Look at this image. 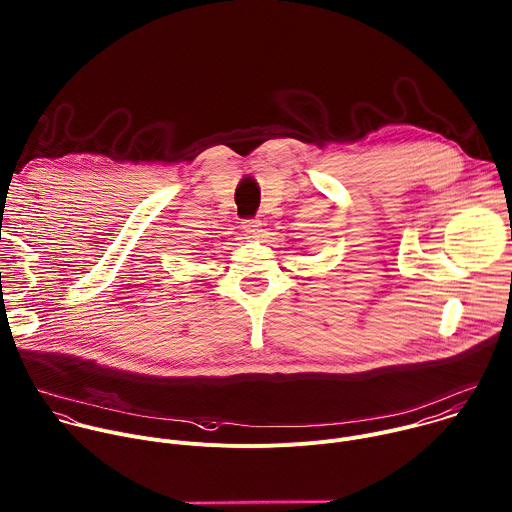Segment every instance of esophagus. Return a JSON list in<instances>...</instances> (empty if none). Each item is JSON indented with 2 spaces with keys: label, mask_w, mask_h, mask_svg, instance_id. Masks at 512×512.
I'll return each mask as SVG.
<instances>
[{
  "label": "esophagus",
  "mask_w": 512,
  "mask_h": 512,
  "mask_svg": "<svg viewBox=\"0 0 512 512\" xmlns=\"http://www.w3.org/2000/svg\"><path fill=\"white\" fill-rule=\"evenodd\" d=\"M260 228H262V222H260V220H246V222H242V230H244L248 236H256L258 232H262Z\"/></svg>",
  "instance_id": "34e87169"
}]
</instances>
